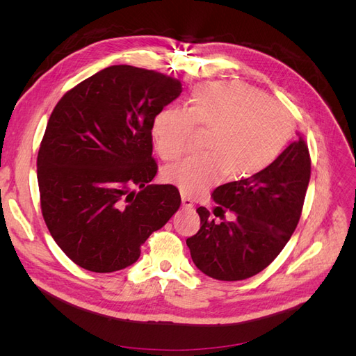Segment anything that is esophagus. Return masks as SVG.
<instances>
[{
    "instance_id": "obj_1",
    "label": "esophagus",
    "mask_w": 356,
    "mask_h": 356,
    "mask_svg": "<svg viewBox=\"0 0 356 356\" xmlns=\"http://www.w3.org/2000/svg\"><path fill=\"white\" fill-rule=\"evenodd\" d=\"M181 200H182V207H184L186 209H191L193 207H195V203H193V200L190 197H187L186 195L181 196Z\"/></svg>"
}]
</instances>
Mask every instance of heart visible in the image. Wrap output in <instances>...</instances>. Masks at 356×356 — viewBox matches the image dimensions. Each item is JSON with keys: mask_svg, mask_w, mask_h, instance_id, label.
<instances>
[{"mask_svg": "<svg viewBox=\"0 0 356 356\" xmlns=\"http://www.w3.org/2000/svg\"><path fill=\"white\" fill-rule=\"evenodd\" d=\"M195 126L212 131L207 154L186 157L163 169V181L184 195L197 196L227 178H251L266 170L293 135V118L284 106L239 81L200 84L187 110L166 108L153 122L157 153L165 160L184 154Z\"/></svg>", "mask_w": 356, "mask_h": 356, "instance_id": "1", "label": "heart"}]
</instances>
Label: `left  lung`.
Returning <instances> with one entry per match:
<instances>
[{
    "instance_id": "8db88e82",
    "label": "left lung",
    "mask_w": 356,
    "mask_h": 356,
    "mask_svg": "<svg viewBox=\"0 0 356 356\" xmlns=\"http://www.w3.org/2000/svg\"><path fill=\"white\" fill-rule=\"evenodd\" d=\"M309 179L310 156L300 136L258 175L215 188L217 209L233 211L236 220L217 224L207 208H197L200 230L187 239L193 263L218 281H242L264 270L297 227Z\"/></svg>"
}]
</instances>
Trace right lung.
I'll use <instances>...</instances> for the list:
<instances>
[{
	"mask_svg": "<svg viewBox=\"0 0 356 356\" xmlns=\"http://www.w3.org/2000/svg\"><path fill=\"white\" fill-rule=\"evenodd\" d=\"M181 92L177 79L113 65L53 110L37 157L41 212L58 246L86 270L132 266L148 236L178 211V188L152 184V129Z\"/></svg>",
	"mask_w": 356,
	"mask_h": 356,
	"instance_id": "right-lung-1",
	"label": "right lung"
}]
</instances>
